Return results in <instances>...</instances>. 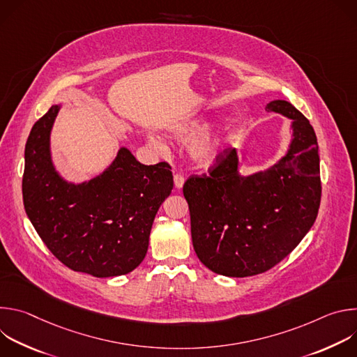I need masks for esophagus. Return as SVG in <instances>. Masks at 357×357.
Listing matches in <instances>:
<instances>
[{"mask_svg":"<svg viewBox=\"0 0 357 357\" xmlns=\"http://www.w3.org/2000/svg\"><path fill=\"white\" fill-rule=\"evenodd\" d=\"M183 183H185V178H183V175H181V174H175V175H174V185H175V188H176V189H182Z\"/></svg>","mask_w":357,"mask_h":357,"instance_id":"1","label":"esophagus"}]
</instances>
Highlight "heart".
Returning <instances> with one entry per match:
<instances>
[{"instance_id": "1", "label": "heart", "mask_w": 357, "mask_h": 357, "mask_svg": "<svg viewBox=\"0 0 357 357\" xmlns=\"http://www.w3.org/2000/svg\"><path fill=\"white\" fill-rule=\"evenodd\" d=\"M211 121L209 119L200 117V119H189V120H183L176 123L171 130L169 134L172 137L174 141L179 142V144H186L193 141L195 138L204 134L200 139H196L190 149H189V155L190 160L193 161V164H196L197 167L202 168H209L212 167L219 157L222 155V152L226 146V142L230 139L231 137V131L229 128H223V130H215L204 134L206 130L211 127ZM149 144L157 148V149H162L164 144L161 139L151 137Z\"/></svg>"}]
</instances>
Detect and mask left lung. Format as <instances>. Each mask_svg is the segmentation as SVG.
<instances>
[{"label": "left lung", "mask_w": 357, "mask_h": 357, "mask_svg": "<svg viewBox=\"0 0 357 357\" xmlns=\"http://www.w3.org/2000/svg\"><path fill=\"white\" fill-rule=\"evenodd\" d=\"M291 120L285 154L264 171L243 175L227 148L206 176H190L183 196L199 260L226 277L264 273L285 259L314 226L321 205L319 146L305 116L287 100L266 106Z\"/></svg>", "instance_id": "1"}]
</instances>
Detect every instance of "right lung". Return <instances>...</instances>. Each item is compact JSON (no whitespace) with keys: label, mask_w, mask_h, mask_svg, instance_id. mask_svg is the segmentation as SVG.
<instances>
[{"label":"right lung","mask_w":357,"mask_h":357,"mask_svg":"<svg viewBox=\"0 0 357 357\" xmlns=\"http://www.w3.org/2000/svg\"><path fill=\"white\" fill-rule=\"evenodd\" d=\"M61 107L54 105L29 132L22 178L25 212L66 267L97 278L128 274L144 260L152 223L174 188L171 167L144 165L121 146L103 172L79 183L68 181L50 149Z\"/></svg>","instance_id":"add662e5"}]
</instances>
